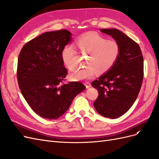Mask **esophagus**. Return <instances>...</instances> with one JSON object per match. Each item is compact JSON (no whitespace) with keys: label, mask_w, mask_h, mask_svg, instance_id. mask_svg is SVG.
<instances>
[{"label":"esophagus","mask_w":159,"mask_h":159,"mask_svg":"<svg viewBox=\"0 0 159 159\" xmlns=\"http://www.w3.org/2000/svg\"><path fill=\"white\" fill-rule=\"evenodd\" d=\"M85 87L86 88H89L91 87V84L89 82H86L85 83Z\"/></svg>","instance_id":"esophagus-1"}]
</instances>
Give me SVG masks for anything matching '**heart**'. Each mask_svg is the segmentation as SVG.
<instances>
[{
    "mask_svg": "<svg viewBox=\"0 0 159 159\" xmlns=\"http://www.w3.org/2000/svg\"><path fill=\"white\" fill-rule=\"evenodd\" d=\"M82 54L89 55L86 61L88 67L78 69L69 75L72 81H82L92 78L98 72L104 74L112 68L120 54V46L115 40H106L98 33L91 32L79 37L75 42ZM77 52L73 46L67 45L61 53L64 66L70 70L75 68L74 58Z\"/></svg>",
    "mask_w": 159,
    "mask_h": 159,
    "instance_id": "obj_1",
    "label": "heart"
}]
</instances>
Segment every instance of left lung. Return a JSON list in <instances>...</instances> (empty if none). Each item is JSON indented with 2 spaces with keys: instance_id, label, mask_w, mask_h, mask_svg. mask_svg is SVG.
Wrapping results in <instances>:
<instances>
[{
  "instance_id": "left-lung-1",
  "label": "left lung",
  "mask_w": 159,
  "mask_h": 159,
  "mask_svg": "<svg viewBox=\"0 0 159 159\" xmlns=\"http://www.w3.org/2000/svg\"><path fill=\"white\" fill-rule=\"evenodd\" d=\"M100 31L119 43L120 54L112 68L91 83L99 92L93 105L101 115L116 119L127 112L137 99L143 79V57L138 44L121 31Z\"/></svg>"
}]
</instances>
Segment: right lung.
<instances>
[{"label":"right lung","instance_id":"add662e5","mask_svg":"<svg viewBox=\"0 0 159 159\" xmlns=\"http://www.w3.org/2000/svg\"><path fill=\"white\" fill-rule=\"evenodd\" d=\"M71 36L67 30L46 32L27 42L19 54V88L32 109L43 118H59L75 96L85 89L78 81L61 84L67 70L61 53L71 42Z\"/></svg>","mask_w":159,"mask_h":159}]
</instances>
